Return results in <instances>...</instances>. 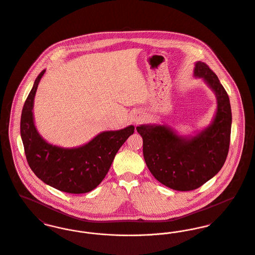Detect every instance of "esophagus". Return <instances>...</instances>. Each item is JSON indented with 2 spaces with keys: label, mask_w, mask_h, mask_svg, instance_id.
Here are the masks:
<instances>
[{
  "label": "esophagus",
  "mask_w": 255,
  "mask_h": 255,
  "mask_svg": "<svg viewBox=\"0 0 255 255\" xmlns=\"http://www.w3.org/2000/svg\"><path fill=\"white\" fill-rule=\"evenodd\" d=\"M143 120V116L141 114H137L133 117V121L135 124H138L139 122H141Z\"/></svg>",
  "instance_id": "obj_1"
}]
</instances>
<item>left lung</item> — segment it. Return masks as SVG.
I'll use <instances>...</instances> for the list:
<instances>
[{
	"label": "left lung",
	"mask_w": 255,
	"mask_h": 255,
	"mask_svg": "<svg viewBox=\"0 0 255 255\" xmlns=\"http://www.w3.org/2000/svg\"><path fill=\"white\" fill-rule=\"evenodd\" d=\"M194 78L215 93L216 110L209 125L193 135H180L166 124H140L145 164L159 182L177 191L202 186L221 170L229 150L232 113L229 97L216 74L198 61Z\"/></svg>",
	"instance_id": "1"
}]
</instances>
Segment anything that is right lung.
<instances>
[{
    "label": "right lung",
    "instance_id": "obj_1",
    "mask_svg": "<svg viewBox=\"0 0 255 255\" xmlns=\"http://www.w3.org/2000/svg\"><path fill=\"white\" fill-rule=\"evenodd\" d=\"M43 70L35 80L24 104L20 134L28 164L45 184L67 193H87L96 188L108 174L119 148L133 135L129 125L115 131H104L88 142L76 147H63L45 140L34 119V101Z\"/></svg>",
    "mask_w": 255,
    "mask_h": 255
}]
</instances>
